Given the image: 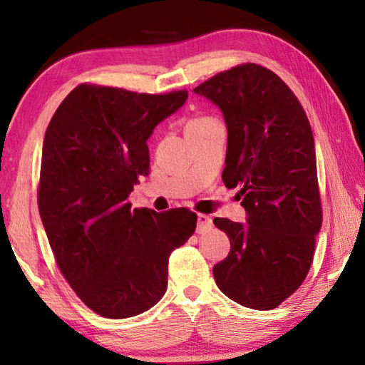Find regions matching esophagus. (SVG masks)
Returning a JSON list of instances; mask_svg holds the SVG:
<instances>
[{"mask_svg":"<svg viewBox=\"0 0 365 365\" xmlns=\"http://www.w3.org/2000/svg\"><path fill=\"white\" fill-rule=\"evenodd\" d=\"M212 230V218L208 215H197V234H205V232Z\"/></svg>","mask_w":365,"mask_h":365,"instance_id":"34e87169","label":"esophagus"}]
</instances>
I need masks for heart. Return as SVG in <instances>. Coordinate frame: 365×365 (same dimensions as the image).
<instances>
[{
	"instance_id": "b5f03b06",
	"label": "heart",
	"mask_w": 365,
	"mask_h": 365,
	"mask_svg": "<svg viewBox=\"0 0 365 365\" xmlns=\"http://www.w3.org/2000/svg\"><path fill=\"white\" fill-rule=\"evenodd\" d=\"M218 120H216L215 118H210V115H200V118H195L188 120L187 123V131L190 130H204L207 127L213 125V123H216Z\"/></svg>"
}]
</instances>
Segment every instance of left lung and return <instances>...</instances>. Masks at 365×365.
I'll list each match as a JSON object with an SVG mask.
<instances>
[{
    "label": "left lung",
    "instance_id": "1",
    "mask_svg": "<svg viewBox=\"0 0 365 365\" xmlns=\"http://www.w3.org/2000/svg\"><path fill=\"white\" fill-rule=\"evenodd\" d=\"M222 113L227 127L222 182L240 187L246 222L215 218L230 240L213 267L216 285L245 307L269 311L297 292L322 229L311 123L290 88L257 64L215 75L192 89Z\"/></svg>",
    "mask_w": 365,
    "mask_h": 365
}]
</instances>
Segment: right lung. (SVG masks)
Segmentation results:
<instances>
[{
  "instance_id": "add662e5",
  "label": "right lung",
  "mask_w": 365,
  "mask_h": 365,
  "mask_svg": "<svg viewBox=\"0 0 365 365\" xmlns=\"http://www.w3.org/2000/svg\"><path fill=\"white\" fill-rule=\"evenodd\" d=\"M187 91L152 96L75 88L45 131L38 212L61 273L106 319L149 311L168 289V260L195 234L187 208L157 213L127 202L149 174L147 139Z\"/></svg>"
}]
</instances>
